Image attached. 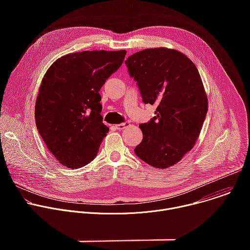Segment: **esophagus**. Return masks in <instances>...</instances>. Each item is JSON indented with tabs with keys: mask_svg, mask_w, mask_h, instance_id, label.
I'll return each mask as SVG.
<instances>
[{
	"mask_svg": "<svg viewBox=\"0 0 250 250\" xmlns=\"http://www.w3.org/2000/svg\"><path fill=\"white\" fill-rule=\"evenodd\" d=\"M129 124L128 123H124V124H120V125H115V127L117 128V129H119V130H122V129H124V128H125L127 125H128Z\"/></svg>",
	"mask_w": 250,
	"mask_h": 250,
	"instance_id": "34e87169",
	"label": "esophagus"
}]
</instances>
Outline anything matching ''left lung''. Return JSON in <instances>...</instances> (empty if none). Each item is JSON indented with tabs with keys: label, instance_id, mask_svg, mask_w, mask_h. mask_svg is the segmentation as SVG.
Returning a JSON list of instances; mask_svg holds the SVG:
<instances>
[{
	"label": "left lung",
	"instance_id": "8db88e82",
	"mask_svg": "<svg viewBox=\"0 0 250 250\" xmlns=\"http://www.w3.org/2000/svg\"><path fill=\"white\" fill-rule=\"evenodd\" d=\"M129 75L145 104H157L154 117L139 127L144 134L135 154L155 168L179 162L195 146L207 112L208 97L196 65L184 53L147 48L127 57Z\"/></svg>",
	"mask_w": 250,
	"mask_h": 250
}]
</instances>
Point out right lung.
<instances>
[{"label": "right lung", "mask_w": 250, "mask_h": 250, "mask_svg": "<svg viewBox=\"0 0 250 250\" xmlns=\"http://www.w3.org/2000/svg\"><path fill=\"white\" fill-rule=\"evenodd\" d=\"M125 54V50L69 53L46 71L35 102V124L62 165L77 169L96 157L109 132L101 116L99 91Z\"/></svg>", "instance_id": "right-lung-1"}]
</instances>
